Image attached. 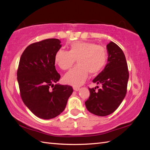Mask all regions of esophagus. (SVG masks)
<instances>
[{"label":"esophagus","mask_w":150,"mask_h":150,"mask_svg":"<svg viewBox=\"0 0 150 150\" xmlns=\"http://www.w3.org/2000/svg\"><path fill=\"white\" fill-rule=\"evenodd\" d=\"M79 89H80V88H77V87H74V88H73V90H74L75 91H79Z\"/></svg>","instance_id":"obj_1"}]
</instances>
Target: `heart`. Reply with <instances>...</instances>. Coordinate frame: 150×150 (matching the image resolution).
Segmentation results:
<instances>
[{
    "instance_id": "obj_1",
    "label": "heart",
    "mask_w": 150,
    "mask_h": 150,
    "mask_svg": "<svg viewBox=\"0 0 150 150\" xmlns=\"http://www.w3.org/2000/svg\"><path fill=\"white\" fill-rule=\"evenodd\" d=\"M108 59L106 49L87 41H75L69 50H59L55 53V62L62 70H68L76 61L78 64L64 77V81L74 86H79L86 80L89 73L98 74L106 66Z\"/></svg>"
}]
</instances>
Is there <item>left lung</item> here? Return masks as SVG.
<instances>
[{"mask_svg":"<svg viewBox=\"0 0 150 150\" xmlns=\"http://www.w3.org/2000/svg\"><path fill=\"white\" fill-rule=\"evenodd\" d=\"M108 63L93 82L101 85L97 91L89 88L90 95L85 102L90 113L98 116H106L113 113L126 96L129 71L125 55L120 47L110 42L107 45ZM98 88V86H97Z\"/></svg>","mask_w":150,"mask_h":150,"instance_id":"1","label":"left lung"}]
</instances>
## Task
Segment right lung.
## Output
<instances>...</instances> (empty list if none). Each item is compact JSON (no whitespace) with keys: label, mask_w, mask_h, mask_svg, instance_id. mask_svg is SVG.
I'll use <instances>...</instances> for the list:
<instances>
[{"label":"right lung","mask_w":150,"mask_h":150,"mask_svg":"<svg viewBox=\"0 0 150 150\" xmlns=\"http://www.w3.org/2000/svg\"><path fill=\"white\" fill-rule=\"evenodd\" d=\"M61 46L57 39L31 44L19 61L17 81L22 100L40 119L58 116L65 109L73 93L71 86L54 85L60 78L55 69L54 57Z\"/></svg>","instance_id":"right-lung-1"}]
</instances>
